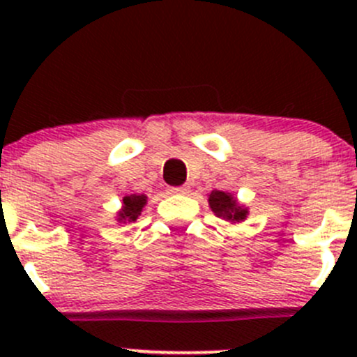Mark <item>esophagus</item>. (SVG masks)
Masks as SVG:
<instances>
[{
  "mask_svg": "<svg viewBox=\"0 0 357 357\" xmlns=\"http://www.w3.org/2000/svg\"><path fill=\"white\" fill-rule=\"evenodd\" d=\"M171 193H176V195H186V193H190V186L188 185L174 186V188H171Z\"/></svg>",
  "mask_w": 357,
  "mask_h": 357,
  "instance_id": "1",
  "label": "esophagus"
}]
</instances>
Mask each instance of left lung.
I'll return each instance as SVG.
<instances>
[{
	"instance_id": "8db88e82",
	"label": "left lung",
	"mask_w": 357,
	"mask_h": 357,
	"mask_svg": "<svg viewBox=\"0 0 357 357\" xmlns=\"http://www.w3.org/2000/svg\"><path fill=\"white\" fill-rule=\"evenodd\" d=\"M208 205H211L212 212H214L218 218L229 222L243 221L248 214L247 207H243V205H240L238 202H236V199H233L231 193L219 192V190L211 192V195H208Z\"/></svg>"
}]
</instances>
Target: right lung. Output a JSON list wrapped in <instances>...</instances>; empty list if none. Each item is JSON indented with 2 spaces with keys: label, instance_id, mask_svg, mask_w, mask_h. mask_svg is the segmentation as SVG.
<instances>
[{
  "label": "right lung",
  "instance_id": "1",
  "mask_svg": "<svg viewBox=\"0 0 357 357\" xmlns=\"http://www.w3.org/2000/svg\"><path fill=\"white\" fill-rule=\"evenodd\" d=\"M146 204V197L145 195H126L122 199V208L119 211L117 214V221L119 222H135L138 219V215L142 214L143 207Z\"/></svg>",
  "mask_w": 357,
  "mask_h": 357
}]
</instances>
